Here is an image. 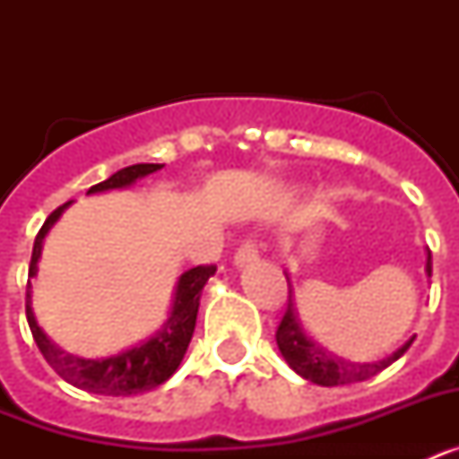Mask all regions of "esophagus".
<instances>
[{
  "mask_svg": "<svg viewBox=\"0 0 459 459\" xmlns=\"http://www.w3.org/2000/svg\"><path fill=\"white\" fill-rule=\"evenodd\" d=\"M255 259H257V241L253 237H246L238 243L237 253H234V264L243 266L248 262H255Z\"/></svg>",
  "mask_w": 459,
  "mask_h": 459,
  "instance_id": "esophagus-1",
  "label": "esophagus"
}]
</instances>
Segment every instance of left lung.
<instances>
[{
  "label": "left lung",
  "mask_w": 459,
  "mask_h": 459,
  "mask_svg": "<svg viewBox=\"0 0 459 459\" xmlns=\"http://www.w3.org/2000/svg\"><path fill=\"white\" fill-rule=\"evenodd\" d=\"M428 275H432V253L428 250ZM275 342H278L280 354L285 356V360L290 363V368L294 372H299L301 377H306L312 384H319V386H342V384H356V381H366L370 377L379 375L381 370H386L391 363H395L404 351L411 347L413 338L407 344H403L395 354H391L384 360H375V363H351V360H344L340 356L328 354L326 350H322L319 344L310 342L306 338V333L299 326V319H296L294 303L287 301L285 312H282V319L278 324V331H275Z\"/></svg>",
  "instance_id": "1"
}]
</instances>
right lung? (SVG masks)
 I'll return each instance as SVG.
<instances>
[{
	"label": "right lung",
	"instance_id": "add662e5",
	"mask_svg": "<svg viewBox=\"0 0 459 459\" xmlns=\"http://www.w3.org/2000/svg\"><path fill=\"white\" fill-rule=\"evenodd\" d=\"M163 165L158 163L131 165V168H124L119 172H115L109 179L91 186L87 190V195L100 193V190L124 188V186H131L135 179L147 177V174L156 172ZM68 204L71 202H66V204L52 211L48 221L39 230V234H36L30 262V278L36 275V262L40 257V243H43L48 230L55 225V221L62 216V211ZM213 273H216V266L213 264H200L195 266V269L186 271L179 278V285H177L172 315H169L163 331H158L153 338H149L147 342H142L140 347H133L128 351L109 356V359H78V356L66 354L55 342H50V338L39 328V324L34 319V312H31L30 280H27V296H24V303H27V322H30L31 335H34L43 359L68 384L89 393H100V395H135V393H144L149 388L160 386L179 368L181 359H184L186 350H188L190 338H193L197 310H200L202 287L206 285V280Z\"/></svg>",
	"mask_w": 459,
	"mask_h": 459
}]
</instances>
